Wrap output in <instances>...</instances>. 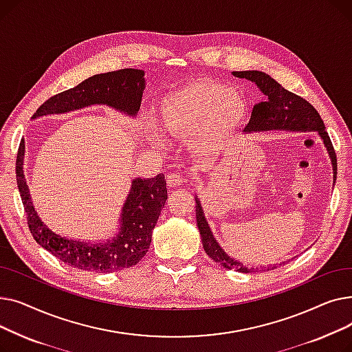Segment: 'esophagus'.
Instances as JSON below:
<instances>
[{
    "label": "esophagus",
    "mask_w": 352,
    "mask_h": 352,
    "mask_svg": "<svg viewBox=\"0 0 352 352\" xmlns=\"http://www.w3.org/2000/svg\"><path fill=\"white\" fill-rule=\"evenodd\" d=\"M187 181V178L184 177L182 174H177V173H171L166 175V184L171 187H177V186H181V184H184Z\"/></svg>",
    "instance_id": "34e87169"
}]
</instances>
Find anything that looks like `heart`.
Segmentation results:
<instances>
[{"mask_svg":"<svg viewBox=\"0 0 352 352\" xmlns=\"http://www.w3.org/2000/svg\"><path fill=\"white\" fill-rule=\"evenodd\" d=\"M244 109V98L236 89L199 80L164 96L157 107V122L164 133L191 137L198 150L211 153L235 129Z\"/></svg>","mask_w":352,"mask_h":352,"instance_id":"obj_1","label":"heart"}]
</instances>
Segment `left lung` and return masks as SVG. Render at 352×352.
Wrapping results in <instances>:
<instances>
[{"instance_id": "obj_1", "label": "left lung", "mask_w": 352, "mask_h": 352, "mask_svg": "<svg viewBox=\"0 0 352 352\" xmlns=\"http://www.w3.org/2000/svg\"><path fill=\"white\" fill-rule=\"evenodd\" d=\"M238 78H245L254 81L265 94V101L256 104L252 109L251 120L245 131H263V129H291V131H301V129H311L318 131L328 150V154L334 166V181L337 179V154L329 135L325 129L324 121L318 111L314 108L305 98L294 94L285 89L281 84L271 78L268 74L261 71H234ZM197 206V226L201 234V241L206 252L221 267L228 270H236L239 272H250L247 267L238 263L234 258H230L224 250L218 245L211 230L207 224L204 212H202L199 201L195 198ZM254 270V268H252ZM251 270V271H252ZM258 271V268H256Z\"/></svg>"}]
</instances>
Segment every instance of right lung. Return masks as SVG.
<instances>
[{
	"instance_id": "obj_1",
	"label": "right lung",
	"mask_w": 352,
	"mask_h": 352,
	"mask_svg": "<svg viewBox=\"0 0 352 352\" xmlns=\"http://www.w3.org/2000/svg\"><path fill=\"white\" fill-rule=\"evenodd\" d=\"M144 82V71L134 68L97 74L77 87L48 98L35 111L32 118L67 113L92 104H105L124 111L125 114L135 116L141 105ZM24 140H21L15 160L16 184L27 214L28 230L36 243L60 261L84 271L114 272L133 267L142 260L150 248L153 230L166 201L164 174H158L155 178L134 179L122 208V227L118 235L104 244H87L54 234L41 223L32 207L24 178Z\"/></svg>"
}]
</instances>
